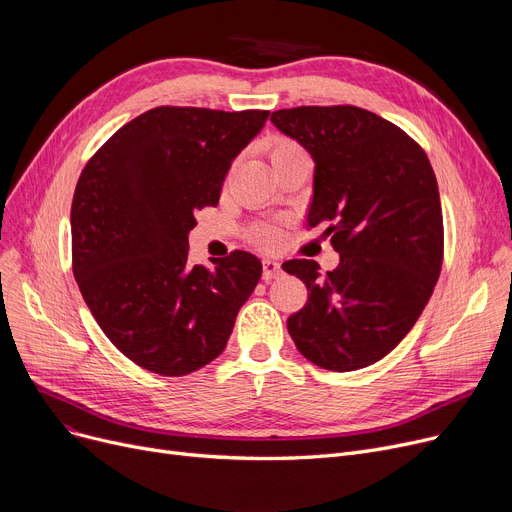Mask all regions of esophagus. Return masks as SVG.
<instances>
[{
	"mask_svg": "<svg viewBox=\"0 0 512 512\" xmlns=\"http://www.w3.org/2000/svg\"><path fill=\"white\" fill-rule=\"evenodd\" d=\"M282 276V263L276 259H263V280L272 282Z\"/></svg>",
	"mask_w": 512,
	"mask_h": 512,
	"instance_id": "esophagus-1",
	"label": "esophagus"
}]
</instances>
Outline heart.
<instances>
[{
	"instance_id": "b5f03b06",
	"label": "heart",
	"mask_w": 512,
	"mask_h": 512,
	"mask_svg": "<svg viewBox=\"0 0 512 512\" xmlns=\"http://www.w3.org/2000/svg\"><path fill=\"white\" fill-rule=\"evenodd\" d=\"M305 151L301 149L299 143H294L290 139H276L270 147V157H272V164H280L282 159H288V157H294V155H303ZM255 240L259 242L261 247L265 249H274L280 245L282 240V232H280V226L276 224H259L255 228Z\"/></svg>"
}]
</instances>
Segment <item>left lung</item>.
Segmentation results:
<instances>
[{
  "label": "left lung",
  "instance_id": "obj_1",
  "mask_svg": "<svg viewBox=\"0 0 512 512\" xmlns=\"http://www.w3.org/2000/svg\"><path fill=\"white\" fill-rule=\"evenodd\" d=\"M315 161L307 228H324L340 255L321 274L290 259L309 301L288 317L305 359L355 371L386 357L432 297L444 259L436 174L417 141L357 105H301L272 114Z\"/></svg>",
  "mask_w": 512,
  "mask_h": 512
}]
</instances>
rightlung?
Segmentation results:
<instances>
[{
    "label": "right lung",
    "instance_id": "obj_1",
    "mask_svg": "<svg viewBox=\"0 0 512 512\" xmlns=\"http://www.w3.org/2000/svg\"><path fill=\"white\" fill-rule=\"evenodd\" d=\"M267 110L161 105L124 124L87 161L72 199V272L118 351L168 378L218 357L261 261L247 251L188 263L195 213L220 201L234 157Z\"/></svg>",
    "mask_w": 512,
    "mask_h": 512
}]
</instances>
